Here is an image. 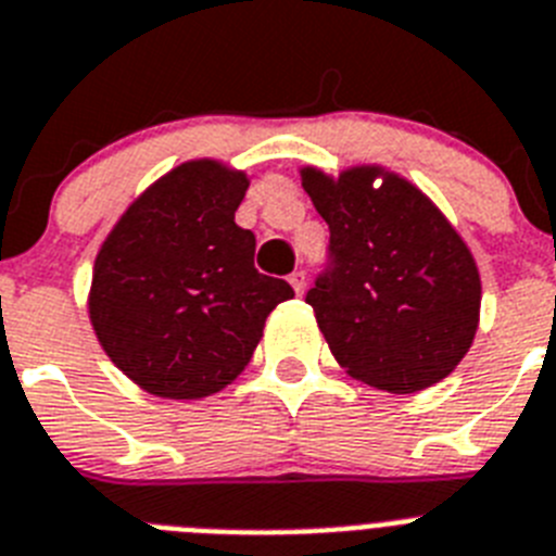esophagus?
<instances>
[{"label": "esophagus", "instance_id": "obj_1", "mask_svg": "<svg viewBox=\"0 0 556 556\" xmlns=\"http://www.w3.org/2000/svg\"><path fill=\"white\" fill-rule=\"evenodd\" d=\"M288 282L293 285V291H296V293H302V291H305V282H307L305 271H293L291 277H288Z\"/></svg>", "mask_w": 556, "mask_h": 556}]
</instances>
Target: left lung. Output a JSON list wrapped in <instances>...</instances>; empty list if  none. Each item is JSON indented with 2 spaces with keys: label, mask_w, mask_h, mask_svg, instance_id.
<instances>
[{
  "label": "left lung",
  "mask_w": 556,
  "mask_h": 556,
  "mask_svg": "<svg viewBox=\"0 0 556 556\" xmlns=\"http://www.w3.org/2000/svg\"><path fill=\"white\" fill-rule=\"evenodd\" d=\"M302 187L330 226L305 302L338 364L392 394L447 378L479 327L481 279L465 240L417 187L380 167L338 178L307 167Z\"/></svg>",
  "instance_id": "obj_1"
}]
</instances>
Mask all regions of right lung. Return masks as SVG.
I'll use <instances>...</instances> for the list:
<instances>
[{"label": "right lung", "mask_w": 556, "mask_h": 556, "mask_svg": "<svg viewBox=\"0 0 556 556\" xmlns=\"http://www.w3.org/2000/svg\"><path fill=\"white\" fill-rule=\"evenodd\" d=\"M245 173L187 162L128 206L94 263L89 316L119 369L156 397L220 392L254 355L265 318L293 296L254 268L235 224Z\"/></svg>", "instance_id": "add662e5"}]
</instances>
